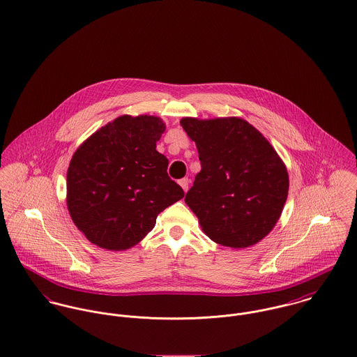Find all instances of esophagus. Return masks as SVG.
<instances>
[{
  "label": "esophagus",
  "mask_w": 357,
  "mask_h": 357,
  "mask_svg": "<svg viewBox=\"0 0 357 357\" xmlns=\"http://www.w3.org/2000/svg\"><path fill=\"white\" fill-rule=\"evenodd\" d=\"M190 183H191V181H190L188 177H184V178H181V180L178 181V184L181 185V188L184 190V192H187V191L190 190Z\"/></svg>",
  "instance_id": "esophagus-1"
}]
</instances>
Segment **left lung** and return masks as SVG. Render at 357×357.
Listing matches in <instances>:
<instances>
[{
  "label": "left lung",
  "mask_w": 357,
  "mask_h": 357,
  "mask_svg": "<svg viewBox=\"0 0 357 357\" xmlns=\"http://www.w3.org/2000/svg\"><path fill=\"white\" fill-rule=\"evenodd\" d=\"M194 140L202 170L185 203L213 241L247 248L264 238L284 210L289 176L274 147L240 117L180 121Z\"/></svg>",
  "instance_id": "obj_1"
}]
</instances>
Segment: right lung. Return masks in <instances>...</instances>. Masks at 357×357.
Segmentation results:
<instances>
[{
	"label": "right lung",
	"instance_id": "right-lung-1",
	"mask_svg": "<svg viewBox=\"0 0 357 357\" xmlns=\"http://www.w3.org/2000/svg\"><path fill=\"white\" fill-rule=\"evenodd\" d=\"M160 117L120 116L75 151L66 173V206L73 224L93 244L124 251L153 230L166 207L184 197L157 151Z\"/></svg>",
	"mask_w": 357,
	"mask_h": 357
}]
</instances>
